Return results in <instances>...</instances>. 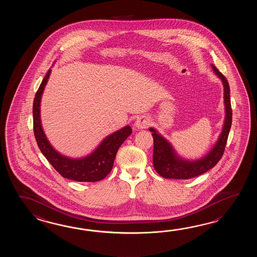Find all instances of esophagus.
Returning <instances> with one entry per match:
<instances>
[{"label":"esophagus","instance_id":"34e87169","mask_svg":"<svg viewBox=\"0 0 257 257\" xmlns=\"http://www.w3.org/2000/svg\"><path fill=\"white\" fill-rule=\"evenodd\" d=\"M151 121L148 118L147 116H139L135 121L134 126L136 130H143V128H147L148 126H150Z\"/></svg>","mask_w":257,"mask_h":257}]
</instances>
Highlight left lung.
Returning a JSON list of instances; mask_svg holds the SVG:
<instances>
[{
  "label": "left lung",
  "instance_id": "8db88e82",
  "mask_svg": "<svg viewBox=\"0 0 257 257\" xmlns=\"http://www.w3.org/2000/svg\"><path fill=\"white\" fill-rule=\"evenodd\" d=\"M211 66L215 74L221 80L223 84L225 118L222 131L219 134L218 141L214 144L213 148L204 157L197 159L196 161H190L180 157L175 152L173 145L165 138L162 136L155 128L150 127L149 131L152 132L154 143L153 166L159 175L164 178L189 179L196 177L213 168L222 157L231 126L232 111L229 98V82L213 64H211Z\"/></svg>",
  "mask_w": 257,
  "mask_h": 257
}]
</instances>
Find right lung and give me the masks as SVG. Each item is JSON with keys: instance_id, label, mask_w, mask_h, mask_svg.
<instances>
[{"instance_id": "right-lung-1", "label": "right lung", "mask_w": 257, "mask_h": 257, "mask_svg": "<svg viewBox=\"0 0 257 257\" xmlns=\"http://www.w3.org/2000/svg\"><path fill=\"white\" fill-rule=\"evenodd\" d=\"M49 69L34 98V134L39 150L55 170L67 179L77 182H97L104 179L113 168L117 150L132 133L126 126L105 137L92 153L82 158H71L56 151L43 131L40 118V103L44 89L49 81Z\"/></svg>"}]
</instances>
